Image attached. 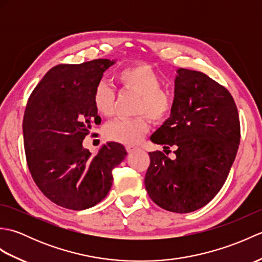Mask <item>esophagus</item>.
Masks as SVG:
<instances>
[{"mask_svg":"<svg viewBox=\"0 0 262 262\" xmlns=\"http://www.w3.org/2000/svg\"><path fill=\"white\" fill-rule=\"evenodd\" d=\"M136 147H132V146H126V151H127V153H133V152H135L136 151Z\"/></svg>","mask_w":262,"mask_h":262,"instance_id":"obj_1","label":"esophagus"}]
</instances>
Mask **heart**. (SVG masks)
<instances>
[{"label":"heart","mask_w":262,"mask_h":262,"mask_svg":"<svg viewBox=\"0 0 262 262\" xmlns=\"http://www.w3.org/2000/svg\"><path fill=\"white\" fill-rule=\"evenodd\" d=\"M117 81L127 91L140 94L136 114L146 115L154 122L164 121L173 108V98L162 88L163 81L152 66L147 64H132L117 73ZM97 113L103 117L113 115L116 101L115 90L107 83L96 86L92 96ZM148 130L146 117L133 119H116L104 126L103 134L109 141L125 145H135Z\"/></svg>","instance_id":"obj_1"}]
</instances>
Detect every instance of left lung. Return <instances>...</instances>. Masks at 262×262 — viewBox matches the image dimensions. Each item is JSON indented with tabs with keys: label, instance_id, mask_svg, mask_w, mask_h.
<instances>
[{
	"label": "left lung",
	"instance_id": "8db88e82",
	"mask_svg": "<svg viewBox=\"0 0 262 262\" xmlns=\"http://www.w3.org/2000/svg\"><path fill=\"white\" fill-rule=\"evenodd\" d=\"M240 119L226 89L198 71L179 69L170 118L151 136L164 152L173 146L171 160L149 152L145 188L165 210L190 213L208 204L221 190L240 144Z\"/></svg>",
	"mask_w": 262,
	"mask_h": 262
}]
</instances>
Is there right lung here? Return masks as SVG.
I'll return each mask as SVG.
<instances>
[{"instance_id": "obj_1", "label": "right lung", "mask_w": 262, "mask_h": 262, "mask_svg": "<svg viewBox=\"0 0 262 262\" xmlns=\"http://www.w3.org/2000/svg\"><path fill=\"white\" fill-rule=\"evenodd\" d=\"M110 59L59 64L49 70L28 100L22 129L28 168L45 196L72 210L90 208L107 196L113 170L125 147L109 142L92 155L82 145L101 118L92 96Z\"/></svg>"}]
</instances>
